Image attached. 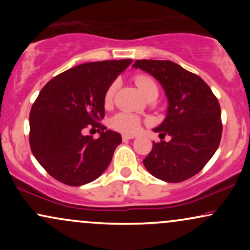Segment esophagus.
<instances>
[{"instance_id": "1", "label": "esophagus", "mask_w": 250, "mask_h": 250, "mask_svg": "<svg viewBox=\"0 0 250 250\" xmlns=\"http://www.w3.org/2000/svg\"><path fill=\"white\" fill-rule=\"evenodd\" d=\"M134 135H128V134H125V135H122V140L123 141H128V140H131V139H134Z\"/></svg>"}]
</instances>
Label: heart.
I'll list each match as a JSON object with an SVG mask.
<instances>
[{"label":"heart","instance_id":"obj_1","mask_svg":"<svg viewBox=\"0 0 250 250\" xmlns=\"http://www.w3.org/2000/svg\"><path fill=\"white\" fill-rule=\"evenodd\" d=\"M135 83L139 87L141 93L145 95L146 99H150V97L159 96V85L151 79L150 76L147 75H137L135 77ZM117 87V82H113L107 88L104 93V104L105 107L111 105L115 97ZM141 125V120L139 116L134 115V114L129 113H119L111 120V127L115 130L121 131L125 134H134L136 133Z\"/></svg>","mask_w":250,"mask_h":250}]
</instances>
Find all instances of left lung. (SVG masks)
<instances>
[{
  "label": "left lung",
  "instance_id": "8db88e82",
  "mask_svg": "<svg viewBox=\"0 0 250 250\" xmlns=\"http://www.w3.org/2000/svg\"><path fill=\"white\" fill-rule=\"evenodd\" d=\"M134 68L147 71L167 94V117L154 129L169 142L153 143L143 165L153 176L177 183L201 171L219 148L221 108L209 85L196 74L171 61L136 60Z\"/></svg>",
  "mask_w": 250,
  "mask_h": 250
}]
</instances>
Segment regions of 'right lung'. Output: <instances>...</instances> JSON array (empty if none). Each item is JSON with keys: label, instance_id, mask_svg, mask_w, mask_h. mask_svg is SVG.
<instances>
[{"label": "right lung", "instance_id": "1", "mask_svg": "<svg viewBox=\"0 0 250 250\" xmlns=\"http://www.w3.org/2000/svg\"><path fill=\"white\" fill-rule=\"evenodd\" d=\"M130 63V59L83 63L59 74L40 91L29 114V143L54 179L79 187L107 169L122 139L101 123L104 93ZM87 127L101 132L99 139L83 134Z\"/></svg>", "mask_w": 250, "mask_h": 250}]
</instances>
